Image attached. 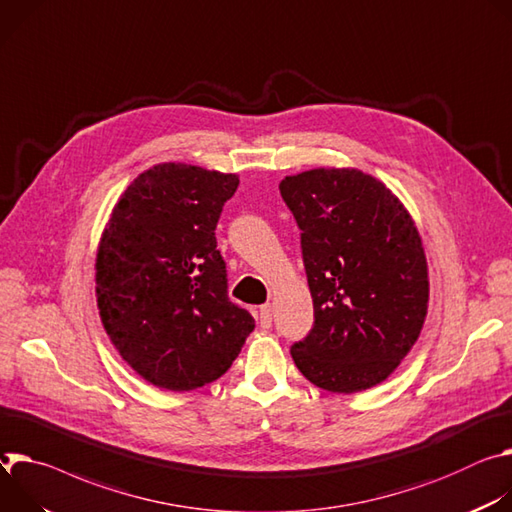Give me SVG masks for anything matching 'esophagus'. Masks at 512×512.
I'll return each instance as SVG.
<instances>
[{
  "mask_svg": "<svg viewBox=\"0 0 512 512\" xmlns=\"http://www.w3.org/2000/svg\"><path fill=\"white\" fill-rule=\"evenodd\" d=\"M258 319H260L262 327H270L272 325V307L268 303L258 309Z\"/></svg>",
  "mask_w": 512,
  "mask_h": 512,
  "instance_id": "esophagus-1",
  "label": "esophagus"
}]
</instances>
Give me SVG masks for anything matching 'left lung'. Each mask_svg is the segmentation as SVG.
I'll return each mask as SVG.
<instances>
[{"mask_svg": "<svg viewBox=\"0 0 512 512\" xmlns=\"http://www.w3.org/2000/svg\"><path fill=\"white\" fill-rule=\"evenodd\" d=\"M301 230L313 327L291 348L301 374L329 392L386 380L427 315V260L415 221L358 168H313L282 179Z\"/></svg>", "mask_w": 512, "mask_h": 512, "instance_id": "1", "label": "left lung"}]
</instances>
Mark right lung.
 Returning <instances> with one entry per match:
<instances>
[{"label": "right lung", "mask_w": 512, "mask_h": 512, "mask_svg": "<svg viewBox=\"0 0 512 512\" xmlns=\"http://www.w3.org/2000/svg\"><path fill=\"white\" fill-rule=\"evenodd\" d=\"M240 185L183 162L148 168L111 211L95 260L101 323L150 384L193 390L238 358L254 317L227 297L215 227Z\"/></svg>", "instance_id": "obj_1"}]
</instances>
